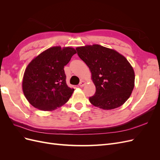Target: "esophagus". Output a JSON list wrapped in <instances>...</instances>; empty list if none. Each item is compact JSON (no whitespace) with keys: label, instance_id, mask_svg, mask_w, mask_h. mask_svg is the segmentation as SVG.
<instances>
[{"label":"esophagus","instance_id":"34e87169","mask_svg":"<svg viewBox=\"0 0 160 160\" xmlns=\"http://www.w3.org/2000/svg\"><path fill=\"white\" fill-rule=\"evenodd\" d=\"M85 84H86L85 81H80V83H79V85L80 87H83Z\"/></svg>","mask_w":160,"mask_h":160}]
</instances>
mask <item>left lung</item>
<instances>
[{
    "instance_id": "8db88e82",
    "label": "left lung",
    "mask_w": 160,
    "mask_h": 160,
    "mask_svg": "<svg viewBox=\"0 0 160 160\" xmlns=\"http://www.w3.org/2000/svg\"><path fill=\"white\" fill-rule=\"evenodd\" d=\"M77 55L89 67L96 91L89 101L95 107L113 109L122 105L134 88L135 73L126 58L99 45L76 48Z\"/></svg>"
}]
</instances>
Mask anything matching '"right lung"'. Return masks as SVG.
<instances>
[{
    "label": "right lung",
    "instance_id": "1",
    "mask_svg": "<svg viewBox=\"0 0 160 160\" xmlns=\"http://www.w3.org/2000/svg\"><path fill=\"white\" fill-rule=\"evenodd\" d=\"M75 53L73 48L53 47L28 64L24 73L22 91L33 107L52 111L68 101L74 89L67 85L64 66Z\"/></svg>",
    "mask_w": 160,
    "mask_h": 160
}]
</instances>
